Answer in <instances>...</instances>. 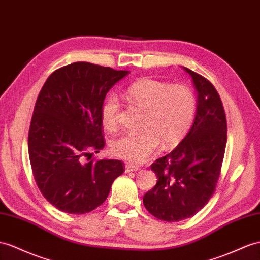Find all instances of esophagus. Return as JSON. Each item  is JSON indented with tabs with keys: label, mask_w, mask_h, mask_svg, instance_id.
I'll use <instances>...</instances> for the list:
<instances>
[{
	"label": "esophagus",
	"mask_w": 260,
	"mask_h": 260,
	"mask_svg": "<svg viewBox=\"0 0 260 260\" xmlns=\"http://www.w3.org/2000/svg\"><path fill=\"white\" fill-rule=\"evenodd\" d=\"M139 168L137 167V166H134L132 164H126L125 165V172L126 174H128V172H132V171H138Z\"/></svg>",
	"instance_id": "obj_1"
}]
</instances>
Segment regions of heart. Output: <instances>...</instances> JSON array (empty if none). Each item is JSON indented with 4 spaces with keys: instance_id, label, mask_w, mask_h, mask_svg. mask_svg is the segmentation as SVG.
Segmentation results:
<instances>
[{
    "instance_id": "heart-1",
    "label": "heart",
    "mask_w": 260,
    "mask_h": 260,
    "mask_svg": "<svg viewBox=\"0 0 260 260\" xmlns=\"http://www.w3.org/2000/svg\"><path fill=\"white\" fill-rule=\"evenodd\" d=\"M128 101L144 111L141 132L128 133L113 139V155L133 164H142L151 156L159 144L174 147L188 134L194 121L197 101L188 86L170 85L158 80L143 78L131 84L125 92ZM119 103L116 96L105 100L101 110L104 127H117Z\"/></svg>"
}]
</instances>
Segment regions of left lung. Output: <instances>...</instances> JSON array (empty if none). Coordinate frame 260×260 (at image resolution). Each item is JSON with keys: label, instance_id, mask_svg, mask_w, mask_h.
I'll list each match as a JSON object with an SVG mask.
<instances>
[{"label": "left lung", "instance_id": "1", "mask_svg": "<svg viewBox=\"0 0 260 260\" xmlns=\"http://www.w3.org/2000/svg\"><path fill=\"white\" fill-rule=\"evenodd\" d=\"M198 93L196 117L177 147L151 165L157 176L144 196L146 210L166 222L193 216L208 203L221 172L228 141L223 104L213 84L183 67Z\"/></svg>", "mask_w": 260, "mask_h": 260}]
</instances>
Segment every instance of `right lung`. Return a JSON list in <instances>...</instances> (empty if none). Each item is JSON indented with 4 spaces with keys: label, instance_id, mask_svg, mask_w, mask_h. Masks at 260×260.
Returning a JSON list of instances; mask_svg holds the SVG:
<instances>
[{
    "label": "right lung",
    "instance_id": "add662e5",
    "mask_svg": "<svg viewBox=\"0 0 260 260\" xmlns=\"http://www.w3.org/2000/svg\"><path fill=\"white\" fill-rule=\"evenodd\" d=\"M129 73L90 62L54 71L39 92L28 133L35 181L47 201L69 214L101 205L124 172L116 159L84 162L89 150L103 149L101 110L106 93Z\"/></svg>",
    "mask_w": 260,
    "mask_h": 260
}]
</instances>
